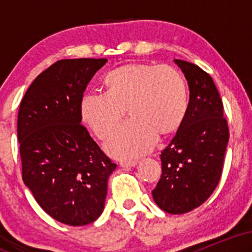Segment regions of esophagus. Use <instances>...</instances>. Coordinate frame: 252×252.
<instances>
[{
	"label": "esophagus",
	"mask_w": 252,
	"mask_h": 252,
	"mask_svg": "<svg viewBox=\"0 0 252 252\" xmlns=\"http://www.w3.org/2000/svg\"><path fill=\"white\" fill-rule=\"evenodd\" d=\"M138 163L137 160H129V161H122L121 162V166L123 167V168H129V167H135L136 164Z\"/></svg>",
	"instance_id": "34e87169"
}]
</instances>
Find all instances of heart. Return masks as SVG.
Masks as SVG:
<instances>
[{"mask_svg": "<svg viewBox=\"0 0 252 252\" xmlns=\"http://www.w3.org/2000/svg\"><path fill=\"white\" fill-rule=\"evenodd\" d=\"M105 92H88L80 100V117L94 134L105 140L126 114L130 118L106 142L117 158H132L154 148L158 135L181 126L189 110V88L173 66L129 63L104 77Z\"/></svg>", "mask_w": 252, "mask_h": 252, "instance_id": "b5f03b06", "label": "heart"}]
</instances>
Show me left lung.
I'll use <instances>...</instances> for the list:
<instances>
[{
  "label": "left lung",
  "mask_w": 252,
  "mask_h": 252,
  "mask_svg": "<svg viewBox=\"0 0 252 252\" xmlns=\"http://www.w3.org/2000/svg\"><path fill=\"white\" fill-rule=\"evenodd\" d=\"M174 63L189 83V110L161 153L162 174L152 193L161 210L182 215L204 204L218 186L230 134L221 98L210 74L192 63Z\"/></svg>",
  "instance_id": "left-lung-1"
}]
</instances>
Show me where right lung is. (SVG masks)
Returning <instances> with one entry per match:
<instances>
[{"label": "right lung", "mask_w": 252, "mask_h": 252, "mask_svg": "<svg viewBox=\"0 0 252 252\" xmlns=\"http://www.w3.org/2000/svg\"><path fill=\"white\" fill-rule=\"evenodd\" d=\"M106 59H63L35 78L20 104L22 180L47 215L83 226L102 215L117 167L80 124V100Z\"/></svg>", "instance_id": "add662e5"}]
</instances>
